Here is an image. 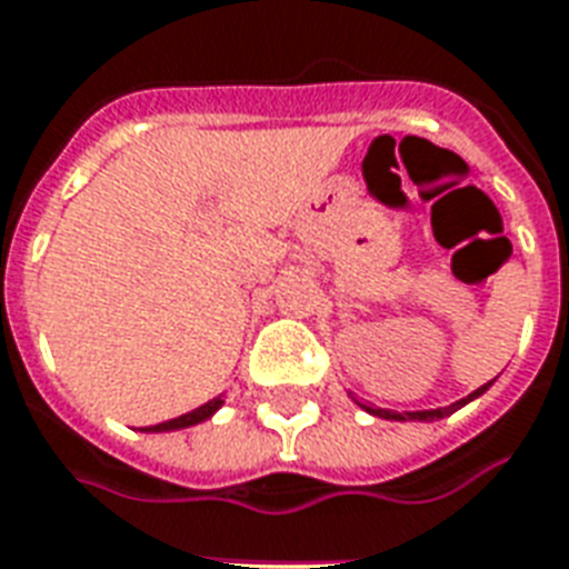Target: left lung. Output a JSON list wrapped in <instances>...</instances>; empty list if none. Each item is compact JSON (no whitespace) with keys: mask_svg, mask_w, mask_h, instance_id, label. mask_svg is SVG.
Masks as SVG:
<instances>
[{"mask_svg":"<svg viewBox=\"0 0 569 569\" xmlns=\"http://www.w3.org/2000/svg\"><path fill=\"white\" fill-rule=\"evenodd\" d=\"M492 387V381L489 383H482L480 390H473L471 396H465V399L459 401H452V405H447V408H431V411H387V408H371V405H362V401H357L360 405L362 411H369L371 417H383V420H399V422H408V420H420V422H431V420H443V417H450V413H456L459 408H465L468 401L473 399H480L482 392L489 390Z\"/></svg>","mask_w":569,"mask_h":569,"instance_id":"1","label":"left lung"}]
</instances>
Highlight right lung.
<instances>
[{
  "label": "right lung",
  "mask_w": 569,
  "mask_h": 569,
  "mask_svg": "<svg viewBox=\"0 0 569 569\" xmlns=\"http://www.w3.org/2000/svg\"><path fill=\"white\" fill-rule=\"evenodd\" d=\"M221 405H224V399H212L207 401V405H200V408H194L191 413H182V417H177V420H168V422H158V426H149V429L143 431H177V429H188V426H198V422L209 420L212 413L219 411Z\"/></svg>",
  "instance_id": "add662e5"
}]
</instances>
